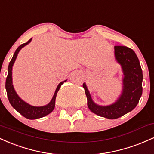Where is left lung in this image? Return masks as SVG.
<instances>
[{
    "label": "left lung",
    "instance_id": "8db88e82",
    "mask_svg": "<svg viewBox=\"0 0 154 154\" xmlns=\"http://www.w3.org/2000/svg\"><path fill=\"white\" fill-rule=\"evenodd\" d=\"M114 55L124 75L122 91L115 103L105 106L97 105L92 99L85 83L82 85L90 110L97 115L110 119H117L133 110L143 93V72L135 51L128 47L116 45Z\"/></svg>",
    "mask_w": 154,
    "mask_h": 154
}]
</instances>
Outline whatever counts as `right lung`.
Here are the masks:
<instances>
[{"label": "right lung", "mask_w": 154, "mask_h": 154, "mask_svg": "<svg viewBox=\"0 0 154 154\" xmlns=\"http://www.w3.org/2000/svg\"><path fill=\"white\" fill-rule=\"evenodd\" d=\"M31 40L32 38L30 40H28L26 43H23L21 45H19L17 48V50H16L11 60L8 68V76H7L6 80V90L8 100H9L11 105L13 106L14 109H15L19 114H22L23 116H24L26 119H35L43 117V116H46L52 112L55 107V101H56V95H57L58 91H59L61 85L64 82H66V80L59 83V85L56 88V91H55L54 96H53L50 103L47 104V105L43 106H31L27 103H26L25 101H24V100L19 98V95L16 93L13 86V83H12V67H13L14 63L15 62V60L17 59L19 51L23 47L27 45L28 43H30Z\"/></svg>", "instance_id": "add662e5"}]
</instances>
